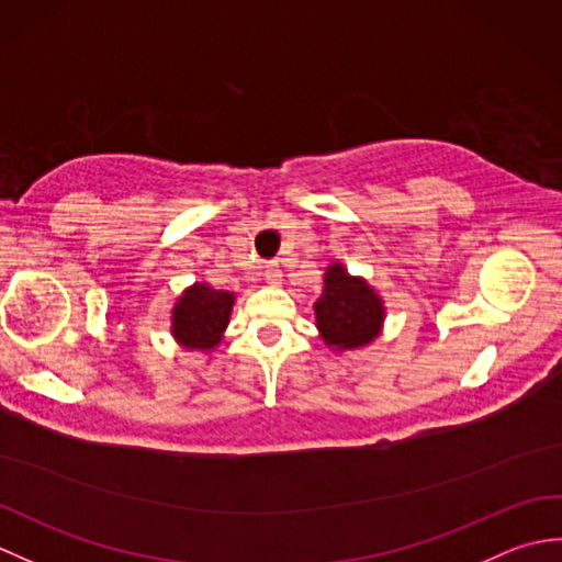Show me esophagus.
I'll use <instances>...</instances> for the list:
<instances>
[{
  "label": "esophagus",
  "mask_w": 562,
  "mask_h": 562,
  "mask_svg": "<svg viewBox=\"0 0 562 562\" xmlns=\"http://www.w3.org/2000/svg\"><path fill=\"white\" fill-rule=\"evenodd\" d=\"M266 280L268 282H272V284H280L282 282V270H280V262L278 260H270L268 266H266Z\"/></svg>",
  "instance_id": "1"
}]
</instances>
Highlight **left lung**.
Masks as SVG:
<instances>
[{
	"instance_id": "obj_1",
	"label": "left lung",
	"mask_w": 562,
	"mask_h": 562,
	"mask_svg": "<svg viewBox=\"0 0 562 562\" xmlns=\"http://www.w3.org/2000/svg\"><path fill=\"white\" fill-rule=\"evenodd\" d=\"M321 338L336 350L369 345L384 324V304L362 278H352L340 262L326 270L324 292L314 304Z\"/></svg>"
}]
</instances>
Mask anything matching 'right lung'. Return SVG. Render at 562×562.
Returning <instances> with one entry per match:
<instances>
[{"mask_svg": "<svg viewBox=\"0 0 562 562\" xmlns=\"http://www.w3.org/2000/svg\"><path fill=\"white\" fill-rule=\"evenodd\" d=\"M232 306V292L212 290L205 282L193 284L173 306V338L188 350L217 348L222 333L229 324Z\"/></svg>", "mask_w": 562, "mask_h": 562, "instance_id": "1", "label": "right lung"}]
</instances>
